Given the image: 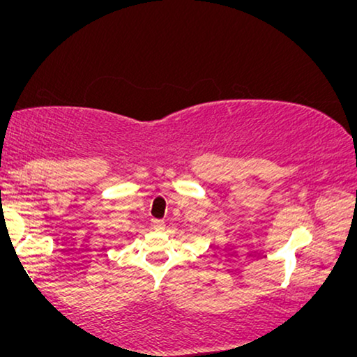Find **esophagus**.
Masks as SVG:
<instances>
[{"instance_id":"obj_1","label":"esophagus","mask_w":357,"mask_h":357,"mask_svg":"<svg viewBox=\"0 0 357 357\" xmlns=\"http://www.w3.org/2000/svg\"><path fill=\"white\" fill-rule=\"evenodd\" d=\"M151 226H153V229H155V231H164L165 222L160 221V219H153V222H151Z\"/></svg>"}]
</instances>
